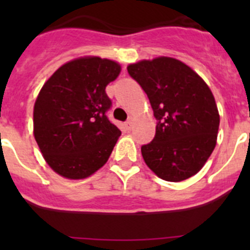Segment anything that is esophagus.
<instances>
[{
    "label": "esophagus",
    "mask_w": 250,
    "mask_h": 250,
    "mask_svg": "<svg viewBox=\"0 0 250 250\" xmlns=\"http://www.w3.org/2000/svg\"><path fill=\"white\" fill-rule=\"evenodd\" d=\"M132 124H134V120H132V118H130L129 120H127L126 123H125V127H126V130H131Z\"/></svg>",
    "instance_id": "1"
}]
</instances>
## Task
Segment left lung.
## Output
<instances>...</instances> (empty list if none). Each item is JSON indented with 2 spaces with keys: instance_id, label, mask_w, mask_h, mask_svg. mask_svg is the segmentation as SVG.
Wrapping results in <instances>:
<instances>
[{
  "instance_id": "1",
  "label": "left lung",
  "mask_w": 250,
  "mask_h": 250,
  "mask_svg": "<svg viewBox=\"0 0 250 250\" xmlns=\"http://www.w3.org/2000/svg\"><path fill=\"white\" fill-rule=\"evenodd\" d=\"M158 120L155 138L141 146L145 164L167 182L199 173L216 145L220 116L204 80L187 63L160 56L130 63Z\"/></svg>"
}]
</instances>
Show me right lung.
<instances>
[{
  "mask_svg": "<svg viewBox=\"0 0 250 250\" xmlns=\"http://www.w3.org/2000/svg\"><path fill=\"white\" fill-rule=\"evenodd\" d=\"M116 61L83 56L60 66L40 90L34 136L48 167L71 180L89 178L109 160L121 131L106 118L105 89L120 75Z\"/></svg>",
  "mask_w": 250,
  "mask_h": 250,
  "instance_id": "add662e5",
  "label": "right lung"
}]
</instances>
